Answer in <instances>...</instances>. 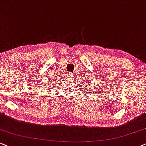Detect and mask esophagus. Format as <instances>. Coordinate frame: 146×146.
Segmentation results:
<instances>
[{
	"mask_svg": "<svg viewBox=\"0 0 146 146\" xmlns=\"http://www.w3.org/2000/svg\"><path fill=\"white\" fill-rule=\"evenodd\" d=\"M68 76H69V77H71V76H72V74L71 73H69V74H68Z\"/></svg>",
	"mask_w": 146,
	"mask_h": 146,
	"instance_id": "34e87169",
	"label": "esophagus"
}]
</instances>
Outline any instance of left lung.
I'll return each mask as SVG.
<instances>
[{
	"instance_id": "8db88e82",
	"label": "left lung",
	"mask_w": 146,
	"mask_h": 146,
	"mask_svg": "<svg viewBox=\"0 0 146 146\" xmlns=\"http://www.w3.org/2000/svg\"><path fill=\"white\" fill-rule=\"evenodd\" d=\"M84 83H85V82H84ZM89 87V86H87V87ZM87 90H89V88H87Z\"/></svg>"
}]
</instances>
